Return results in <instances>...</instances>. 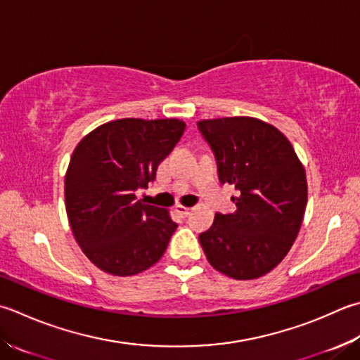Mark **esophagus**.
<instances>
[{
	"instance_id": "obj_1",
	"label": "esophagus",
	"mask_w": 360,
	"mask_h": 360,
	"mask_svg": "<svg viewBox=\"0 0 360 360\" xmlns=\"http://www.w3.org/2000/svg\"><path fill=\"white\" fill-rule=\"evenodd\" d=\"M176 212H178L181 217H188V214H190V210H192V209H190V207H186V206H181V204H178V206H176Z\"/></svg>"
}]
</instances>
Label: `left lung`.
<instances>
[{
    "label": "left lung",
    "mask_w": 360,
    "mask_h": 360,
    "mask_svg": "<svg viewBox=\"0 0 360 360\" xmlns=\"http://www.w3.org/2000/svg\"><path fill=\"white\" fill-rule=\"evenodd\" d=\"M218 179L238 192L232 214H217L200 234L209 264L234 279L271 271L297 238L307 204L306 172L292 143L274 126L251 117L201 120Z\"/></svg>",
    "instance_id": "obj_1"
}]
</instances>
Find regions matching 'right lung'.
I'll use <instances>...</instances> for the list:
<instances>
[{"label":"right lung","mask_w":360,"mask_h":360,"mask_svg":"<svg viewBox=\"0 0 360 360\" xmlns=\"http://www.w3.org/2000/svg\"><path fill=\"white\" fill-rule=\"evenodd\" d=\"M186 131L176 118L105 123L75 148L65 207L77 245L98 269L132 276L164 255L178 228L165 209L137 200Z\"/></svg>","instance_id":"add662e5"}]
</instances>
